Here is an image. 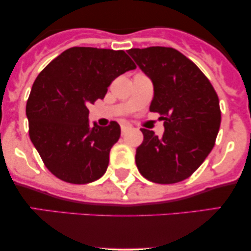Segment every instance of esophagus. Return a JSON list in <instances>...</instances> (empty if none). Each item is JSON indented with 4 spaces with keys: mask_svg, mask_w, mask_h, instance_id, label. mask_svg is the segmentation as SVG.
Returning a JSON list of instances; mask_svg holds the SVG:
<instances>
[{
    "mask_svg": "<svg viewBox=\"0 0 251 251\" xmlns=\"http://www.w3.org/2000/svg\"><path fill=\"white\" fill-rule=\"evenodd\" d=\"M131 129V126L128 125H122V134H125L126 132H128Z\"/></svg>",
    "mask_w": 251,
    "mask_h": 251,
    "instance_id": "1",
    "label": "esophagus"
}]
</instances>
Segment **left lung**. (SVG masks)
Listing matches in <instances>:
<instances>
[{"mask_svg":"<svg viewBox=\"0 0 251 251\" xmlns=\"http://www.w3.org/2000/svg\"><path fill=\"white\" fill-rule=\"evenodd\" d=\"M127 53L152 80L154 96L150 111L162 116L165 127L162 138L142 128L137 168L153 183L186 179L215 145L221 125L217 93L203 72L175 48H132Z\"/></svg>","mask_w":251,"mask_h":251,"instance_id":"1","label":"left lung"}]
</instances>
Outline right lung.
Listing matches in <instances>:
<instances>
[{"mask_svg":"<svg viewBox=\"0 0 251 251\" xmlns=\"http://www.w3.org/2000/svg\"><path fill=\"white\" fill-rule=\"evenodd\" d=\"M134 68L124 50L72 47L37 75L25 106L29 137L59 179L87 184L105 174L120 126L111 122L89 127L87 106L103 99L111 82Z\"/></svg>","mask_w":251,"mask_h":251,"instance_id":"add662e5","label":"right lung"}]
</instances>
